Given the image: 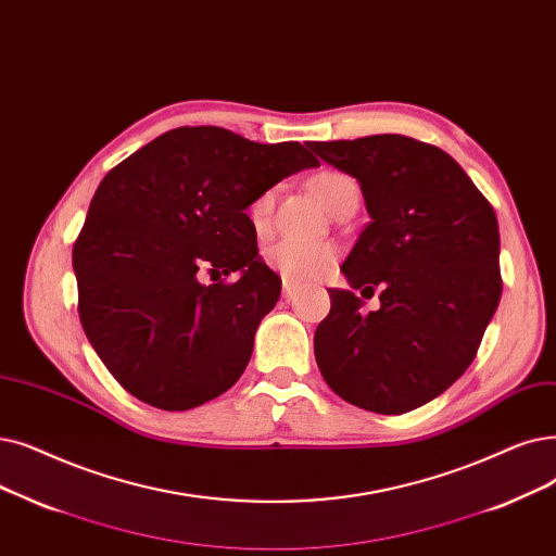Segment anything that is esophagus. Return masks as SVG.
<instances>
[{
    "label": "esophagus",
    "mask_w": 556,
    "mask_h": 556,
    "mask_svg": "<svg viewBox=\"0 0 556 556\" xmlns=\"http://www.w3.org/2000/svg\"><path fill=\"white\" fill-rule=\"evenodd\" d=\"M295 286L293 283H288V281H283V298L288 300V302H291V300H295Z\"/></svg>",
    "instance_id": "obj_1"
}]
</instances>
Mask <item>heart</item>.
<instances>
[{
  "label": "heart",
  "mask_w": 556,
  "mask_h": 556,
  "mask_svg": "<svg viewBox=\"0 0 556 556\" xmlns=\"http://www.w3.org/2000/svg\"><path fill=\"white\" fill-rule=\"evenodd\" d=\"M311 188L318 200L333 213L350 195H356V181L338 170H323L311 179ZM275 188L261 192L250 206V220L261 231L268 227L270 215L275 208ZM265 261L270 263L286 281L291 283H308L325 277L336 261V248L329 243H306V240L283 238L265 252Z\"/></svg>",
  "instance_id": "heart-1"
}]
</instances>
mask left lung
<instances>
[{
    "instance_id": "left-lung-1",
    "label": "left lung",
    "mask_w": 556,
    "mask_h": 556,
    "mask_svg": "<svg viewBox=\"0 0 556 556\" xmlns=\"http://www.w3.org/2000/svg\"><path fill=\"white\" fill-rule=\"evenodd\" d=\"M361 184L370 223L329 288L313 336L329 389L366 412L400 416L439 397L479 350L502 295L495 211L450 154L400 134L308 142ZM382 293L366 314L356 287Z\"/></svg>"
}]
</instances>
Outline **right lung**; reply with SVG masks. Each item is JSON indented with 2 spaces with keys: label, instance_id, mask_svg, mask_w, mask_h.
Listing matches in <instances>:
<instances>
[{
  "label": "right lung",
  "instance_id": "obj_1",
  "mask_svg": "<svg viewBox=\"0 0 556 556\" xmlns=\"http://www.w3.org/2000/svg\"><path fill=\"white\" fill-rule=\"evenodd\" d=\"M318 165L293 140L261 144L223 127H179L102 179L72 265L84 331L125 391L188 412L238 381L281 293L245 208ZM202 269L239 279L206 287Z\"/></svg>",
  "mask_w": 556,
  "mask_h": 556
}]
</instances>
